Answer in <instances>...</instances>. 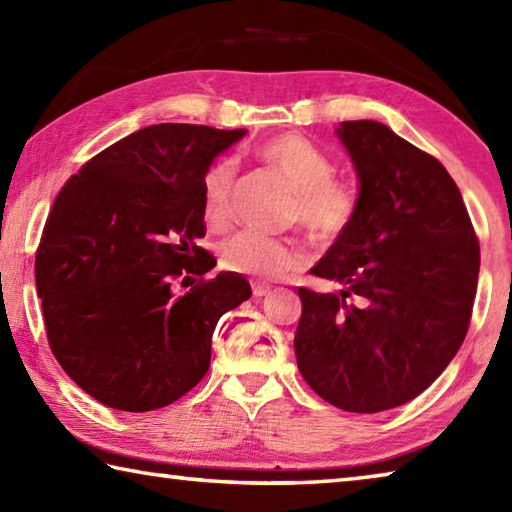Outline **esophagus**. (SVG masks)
Segmentation results:
<instances>
[{
  "label": "esophagus",
  "mask_w": 512,
  "mask_h": 512,
  "mask_svg": "<svg viewBox=\"0 0 512 512\" xmlns=\"http://www.w3.org/2000/svg\"><path fill=\"white\" fill-rule=\"evenodd\" d=\"M268 293H271V287H268V284H259V282L253 284V296L255 298H264V296H268Z\"/></svg>",
  "instance_id": "obj_1"
}]
</instances>
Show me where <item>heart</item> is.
<instances>
[{"label":"heart","mask_w":512,"mask_h":512,"mask_svg":"<svg viewBox=\"0 0 512 512\" xmlns=\"http://www.w3.org/2000/svg\"><path fill=\"white\" fill-rule=\"evenodd\" d=\"M257 158L280 173L293 189L289 221H298L320 244H332L357 216V194L334 176L329 155L298 133H284L264 142ZM237 169L230 160L212 162L201 180L203 216L210 225H223L232 210ZM305 262V250L293 239H273L257 232H237L221 241L223 271L271 280Z\"/></svg>","instance_id":"obj_1"}]
</instances>
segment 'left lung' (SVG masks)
<instances>
[{
    "label": "left lung",
    "instance_id": "1",
    "mask_svg": "<svg viewBox=\"0 0 512 512\" xmlns=\"http://www.w3.org/2000/svg\"><path fill=\"white\" fill-rule=\"evenodd\" d=\"M359 180V207L298 289V370L325 402L379 413L440 377L470 327L479 241L463 196L429 153L372 119L336 128Z\"/></svg>",
    "mask_w": 512,
    "mask_h": 512
}]
</instances>
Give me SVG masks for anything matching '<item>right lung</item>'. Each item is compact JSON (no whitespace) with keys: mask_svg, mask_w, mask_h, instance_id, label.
I'll return each mask as SVG.
<instances>
[{"mask_svg":"<svg viewBox=\"0 0 512 512\" xmlns=\"http://www.w3.org/2000/svg\"><path fill=\"white\" fill-rule=\"evenodd\" d=\"M246 135L194 124L140 128L60 189L36 255V289L60 366L110 409H162L205 377L225 311L250 298L244 275L196 246L201 180ZM202 277L187 294L172 282Z\"/></svg>","mask_w":512,"mask_h":512,"instance_id":"add662e5","label":"right lung"}]
</instances>
